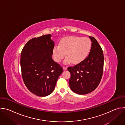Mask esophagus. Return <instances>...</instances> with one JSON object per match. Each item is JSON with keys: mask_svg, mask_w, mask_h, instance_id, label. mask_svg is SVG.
Masks as SVG:
<instances>
[{"mask_svg": "<svg viewBox=\"0 0 125 125\" xmlns=\"http://www.w3.org/2000/svg\"><path fill=\"white\" fill-rule=\"evenodd\" d=\"M63 69L64 70H67V67H66V66H63Z\"/></svg>", "mask_w": 125, "mask_h": 125, "instance_id": "1", "label": "esophagus"}]
</instances>
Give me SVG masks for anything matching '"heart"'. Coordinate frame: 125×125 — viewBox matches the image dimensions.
<instances>
[{"mask_svg": "<svg viewBox=\"0 0 125 125\" xmlns=\"http://www.w3.org/2000/svg\"><path fill=\"white\" fill-rule=\"evenodd\" d=\"M92 47L91 40L87 38L70 37L60 42V45H55L53 49V54L55 60L60 62L65 57L64 64L73 62L79 63L84 60L89 54Z\"/></svg>", "mask_w": 125, "mask_h": 125, "instance_id": "obj_1", "label": "heart"}]
</instances>
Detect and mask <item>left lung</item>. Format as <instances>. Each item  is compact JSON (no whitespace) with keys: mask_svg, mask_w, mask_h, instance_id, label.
Listing matches in <instances>:
<instances>
[{"mask_svg":"<svg viewBox=\"0 0 125 125\" xmlns=\"http://www.w3.org/2000/svg\"><path fill=\"white\" fill-rule=\"evenodd\" d=\"M89 38L92 43L88 56L77 65L67 69L71 73L69 83L71 90L81 95L95 90L100 82L103 71L102 49L94 38Z\"/></svg>","mask_w":125,"mask_h":125,"instance_id":"1","label":"left lung"}]
</instances>
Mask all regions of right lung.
<instances>
[{"mask_svg": "<svg viewBox=\"0 0 125 125\" xmlns=\"http://www.w3.org/2000/svg\"><path fill=\"white\" fill-rule=\"evenodd\" d=\"M51 34L34 38L27 42L21 53L23 81L28 90L39 96H46L54 90L63 68L52 58L54 42Z\"/></svg>", "mask_w": 125, "mask_h": 125, "instance_id": "right-lung-1", "label": "right lung"}]
</instances>
